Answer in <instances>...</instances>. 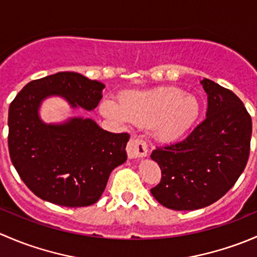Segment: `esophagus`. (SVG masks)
Instances as JSON below:
<instances>
[{
	"label": "esophagus",
	"instance_id": "obj_1",
	"mask_svg": "<svg viewBox=\"0 0 257 257\" xmlns=\"http://www.w3.org/2000/svg\"><path fill=\"white\" fill-rule=\"evenodd\" d=\"M126 154L129 159H139V158L147 157L148 145L143 139L132 138L126 145Z\"/></svg>",
	"mask_w": 257,
	"mask_h": 257
}]
</instances>
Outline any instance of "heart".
I'll list each match as a JSON object with an SVG mask.
<instances>
[{
	"label": "heart",
	"instance_id": "obj_1",
	"mask_svg": "<svg viewBox=\"0 0 257 257\" xmlns=\"http://www.w3.org/2000/svg\"><path fill=\"white\" fill-rule=\"evenodd\" d=\"M200 102L193 94L175 87H160L121 95L118 103L104 99L100 113L113 120L128 119L142 128H153L162 142H174L185 136L200 115Z\"/></svg>",
	"mask_w": 257,
	"mask_h": 257
}]
</instances>
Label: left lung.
<instances>
[{
  "instance_id": "obj_1",
  "label": "left lung",
  "mask_w": 257,
  "mask_h": 257,
  "mask_svg": "<svg viewBox=\"0 0 257 257\" xmlns=\"http://www.w3.org/2000/svg\"><path fill=\"white\" fill-rule=\"evenodd\" d=\"M206 118L184 141L153 150L162 180L150 189L163 206L196 210L211 205L235 185L250 154L252 123L241 99L208 78Z\"/></svg>"
}]
</instances>
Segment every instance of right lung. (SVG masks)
<instances>
[{
	"label": "right lung",
	"instance_id": "obj_1",
	"mask_svg": "<svg viewBox=\"0 0 257 257\" xmlns=\"http://www.w3.org/2000/svg\"><path fill=\"white\" fill-rule=\"evenodd\" d=\"M104 87L76 72H58L26 84L10 104V157L38 198L68 208L92 205L112 170L126 160L128 133L103 131L89 118L46 124L38 114L51 95L63 97L72 108L93 110Z\"/></svg>",
	"mask_w": 257,
	"mask_h": 257
}]
</instances>
